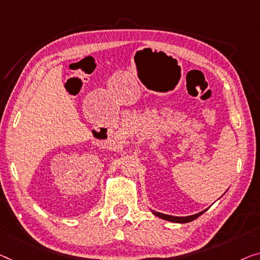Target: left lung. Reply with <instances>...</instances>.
I'll use <instances>...</instances> for the list:
<instances>
[{
  "label": "left lung",
  "instance_id": "1",
  "mask_svg": "<svg viewBox=\"0 0 260 260\" xmlns=\"http://www.w3.org/2000/svg\"><path fill=\"white\" fill-rule=\"evenodd\" d=\"M204 211H207V210H204ZM204 211L199 212V214L192 215V216H187V217L169 216V215H165V214H161V212H155V211H153V214H154L155 216L160 217V218H162V219L169 220V222H174V223H188V222H191V220H193V219H196L197 217L201 216L202 214H204Z\"/></svg>",
  "mask_w": 260,
  "mask_h": 260
}]
</instances>
